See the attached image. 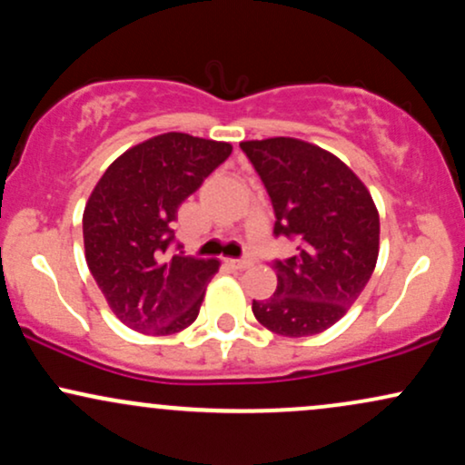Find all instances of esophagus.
I'll return each mask as SVG.
<instances>
[{
  "label": "esophagus",
  "instance_id": "34e87169",
  "mask_svg": "<svg viewBox=\"0 0 465 465\" xmlns=\"http://www.w3.org/2000/svg\"><path fill=\"white\" fill-rule=\"evenodd\" d=\"M225 264L233 271H244V269H249V266H251L249 260H225Z\"/></svg>",
  "mask_w": 465,
  "mask_h": 465
}]
</instances>
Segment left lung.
<instances>
[{"label":"left lung","mask_w":465,"mask_h":465,"mask_svg":"<svg viewBox=\"0 0 465 465\" xmlns=\"http://www.w3.org/2000/svg\"><path fill=\"white\" fill-rule=\"evenodd\" d=\"M275 214V238L297 253L273 260L277 288L253 314L271 332L311 336L348 312L378 260L376 205L361 179L334 154L292 137L242 142Z\"/></svg>","instance_id":"left-lung-1"}]
</instances>
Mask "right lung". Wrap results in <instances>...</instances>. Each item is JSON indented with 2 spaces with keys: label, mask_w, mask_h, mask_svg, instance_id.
<instances>
[{
  "label": "right lung",
  "mask_w": 465,
  "mask_h": 465,
  "mask_svg": "<svg viewBox=\"0 0 465 465\" xmlns=\"http://www.w3.org/2000/svg\"><path fill=\"white\" fill-rule=\"evenodd\" d=\"M232 154L225 142L165 133L106 168L83 216L87 266L122 323L174 334L199 317L218 260L183 255L177 210Z\"/></svg>",
  "instance_id": "add662e5"
}]
</instances>
